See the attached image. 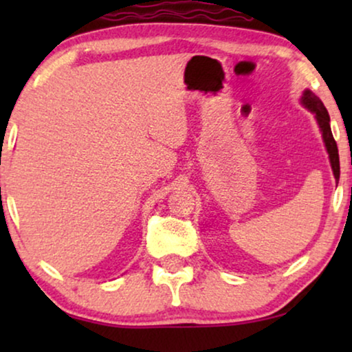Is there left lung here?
<instances>
[{"instance_id":"8db88e82","label":"left lung","mask_w":352,"mask_h":352,"mask_svg":"<svg viewBox=\"0 0 352 352\" xmlns=\"http://www.w3.org/2000/svg\"><path fill=\"white\" fill-rule=\"evenodd\" d=\"M300 100H301V104L305 105V109L309 110L311 113H314L316 122H317V124H319V128H320L322 139H324L327 153H329L331 171H333L335 179L338 181L340 179V157H338V147H336L333 134H331L329 112H327L325 105L322 104V100L317 98V96L312 93L311 89L302 91V96H301Z\"/></svg>"}]
</instances>
